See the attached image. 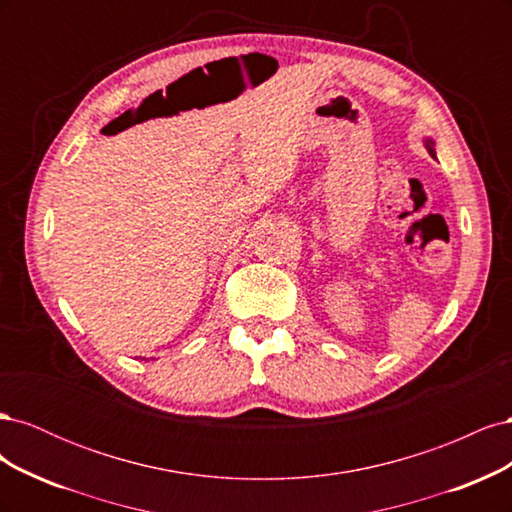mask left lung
<instances>
[{
	"mask_svg": "<svg viewBox=\"0 0 512 512\" xmlns=\"http://www.w3.org/2000/svg\"><path fill=\"white\" fill-rule=\"evenodd\" d=\"M427 149H429L431 156H436V151H433V141H427Z\"/></svg>",
	"mask_w": 512,
	"mask_h": 512,
	"instance_id": "8db88e82",
	"label": "left lung"
}]
</instances>
